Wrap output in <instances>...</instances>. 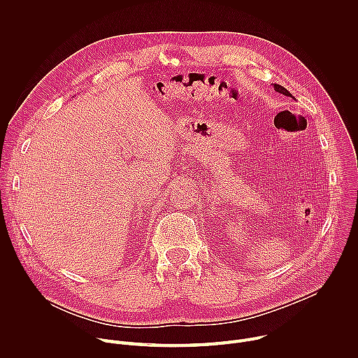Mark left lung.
<instances>
[{"label": "left lung", "mask_w": 358, "mask_h": 358, "mask_svg": "<svg viewBox=\"0 0 358 358\" xmlns=\"http://www.w3.org/2000/svg\"><path fill=\"white\" fill-rule=\"evenodd\" d=\"M273 89L278 92V93H282V94H285V96H287V97H292V99H294L293 97V94L287 90V89H285L283 86H280V85H276V83H273Z\"/></svg>", "instance_id": "1"}]
</instances>
